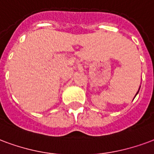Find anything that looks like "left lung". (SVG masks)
Returning a JSON list of instances; mask_svg holds the SVG:
<instances>
[{
    "label": "left lung",
    "mask_w": 154,
    "mask_h": 154,
    "mask_svg": "<svg viewBox=\"0 0 154 154\" xmlns=\"http://www.w3.org/2000/svg\"><path fill=\"white\" fill-rule=\"evenodd\" d=\"M139 91H140V89H139ZM139 91H138V92H139ZM138 92H137V93H136V94H138ZM136 94H135V96H136Z\"/></svg>",
    "instance_id": "1"
}]
</instances>
